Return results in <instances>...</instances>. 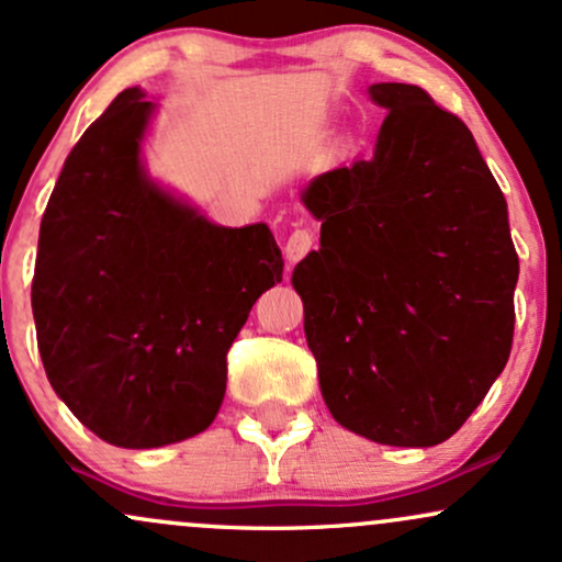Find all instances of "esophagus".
<instances>
[{"label":"esophagus","instance_id":"esophagus-1","mask_svg":"<svg viewBox=\"0 0 562 562\" xmlns=\"http://www.w3.org/2000/svg\"><path fill=\"white\" fill-rule=\"evenodd\" d=\"M314 248V235L308 229H293L285 240V256L290 261H301Z\"/></svg>","mask_w":562,"mask_h":562}]
</instances>
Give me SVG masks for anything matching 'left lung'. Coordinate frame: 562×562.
Masks as SVG:
<instances>
[{"instance_id": "1", "label": "left lung", "mask_w": 562, "mask_h": 562, "mask_svg": "<svg viewBox=\"0 0 562 562\" xmlns=\"http://www.w3.org/2000/svg\"><path fill=\"white\" fill-rule=\"evenodd\" d=\"M375 153L312 179L319 250L293 269L319 389L344 428L436 447L513 348L518 254L470 128L412 83H372Z\"/></svg>"}]
</instances>
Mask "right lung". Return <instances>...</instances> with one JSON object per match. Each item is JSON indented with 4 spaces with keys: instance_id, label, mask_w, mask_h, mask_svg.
I'll list each match as a JSON object with an SVG mask.
<instances>
[{
    "instance_id": "obj_1",
    "label": "right lung",
    "mask_w": 562,
    "mask_h": 562,
    "mask_svg": "<svg viewBox=\"0 0 562 562\" xmlns=\"http://www.w3.org/2000/svg\"><path fill=\"white\" fill-rule=\"evenodd\" d=\"M124 89L63 166L38 229L31 306L44 372L102 441L153 449L203 434L227 351L282 280L267 224L218 227L142 166L156 102Z\"/></svg>"
}]
</instances>
